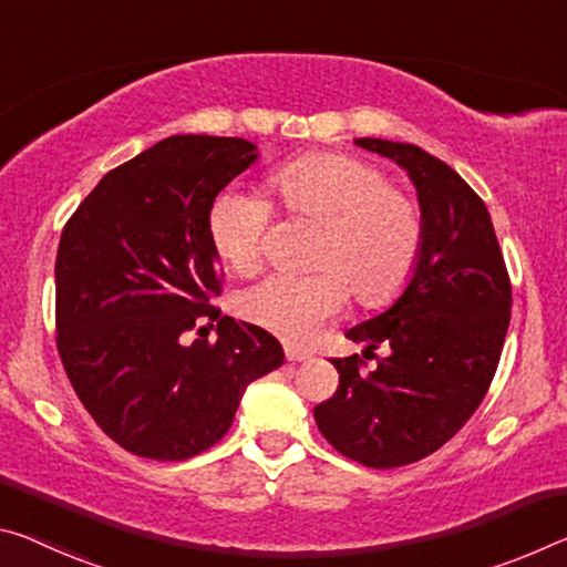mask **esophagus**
Instances as JSON below:
<instances>
[{
  "label": "esophagus",
  "mask_w": 567,
  "mask_h": 567,
  "mask_svg": "<svg viewBox=\"0 0 567 567\" xmlns=\"http://www.w3.org/2000/svg\"><path fill=\"white\" fill-rule=\"evenodd\" d=\"M285 358H287V361H292V363H302V361H308L310 353H308V350H300V348L287 346V348H285Z\"/></svg>",
  "instance_id": "1"
}]
</instances>
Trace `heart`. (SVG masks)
Returning <instances> with one entry per match:
<instances>
[{"instance_id":"heart-1","label":"heart","mask_w":567,"mask_h":567,"mask_svg":"<svg viewBox=\"0 0 567 567\" xmlns=\"http://www.w3.org/2000/svg\"><path fill=\"white\" fill-rule=\"evenodd\" d=\"M290 217L320 224L310 265L316 272L267 277L241 295V316L290 343H308L346 308L353 292L379 308L406 287L424 245V214L411 194L393 188L379 166L346 154H308L269 178ZM275 206L247 188H224L209 212L217 255L237 272L265 257Z\"/></svg>"}]
</instances>
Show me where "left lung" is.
I'll return each instance as SVG.
<instances>
[{
  "instance_id": "1",
  "label": "left lung",
  "mask_w": 567,
  "mask_h": 567,
  "mask_svg": "<svg viewBox=\"0 0 567 567\" xmlns=\"http://www.w3.org/2000/svg\"><path fill=\"white\" fill-rule=\"evenodd\" d=\"M396 161L416 186L424 245L401 298L346 338L391 355L363 373L332 358L340 385L316 406L320 434L373 470L413 464L460 431L487 393L505 346L512 287L489 212L444 161L411 143L355 138Z\"/></svg>"
}]
</instances>
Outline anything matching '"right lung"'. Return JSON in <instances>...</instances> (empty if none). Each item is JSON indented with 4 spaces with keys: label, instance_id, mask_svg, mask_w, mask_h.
I'll return each mask as SVG.
<instances>
[{
    "label": "right lung",
    "instance_id": "1",
    "mask_svg": "<svg viewBox=\"0 0 567 567\" xmlns=\"http://www.w3.org/2000/svg\"><path fill=\"white\" fill-rule=\"evenodd\" d=\"M257 156L245 138H164L107 171L62 229L58 350L78 399L125 452L158 462L206 452L247 385L285 361L275 336L212 305L221 292L212 204ZM199 321L218 322L217 344L183 343Z\"/></svg>",
    "mask_w": 567,
    "mask_h": 567
}]
</instances>
